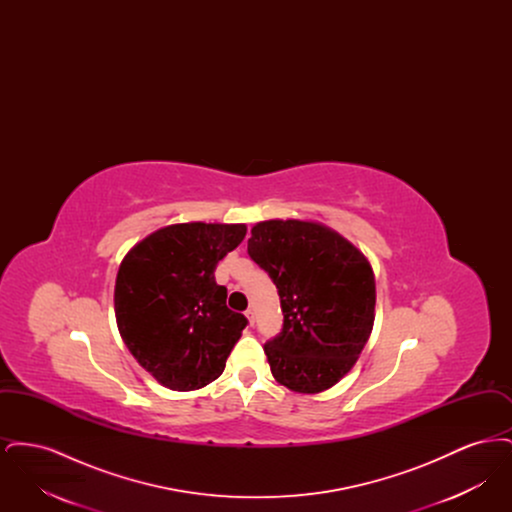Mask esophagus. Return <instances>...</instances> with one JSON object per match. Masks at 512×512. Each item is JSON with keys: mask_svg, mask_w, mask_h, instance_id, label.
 I'll return each mask as SVG.
<instances>
[{"mask_svg": "<svg viewBox=\"0 0 512 512\" xmlns=\"http://www.w3.org/2000/svg\"><path fill=\"white\" fill-rule=\"evenodd\" d=\"M245 317H247V320H249V324L253 326V322H255V311H253L251 307L245 311Z\"/></svg>", "mask_w": 512, "mask_h": 512, "instance_id": "1", "label": "esophagus"}]
</instances>
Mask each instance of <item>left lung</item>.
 <instances>
[{
    "label": "left lung",
    "instance_id": "1",
    "mask_svg": "<svg viewBox=\"0 0 512 512\" xmlns=\"http://www.w3.org/2000/svg\"><path fill=\"white\" fill-rule=\"evenodd\" d=\"M247 253L280 295L282 330L263 347L272 376L299 393L332 388L359 359L374 322L376 284L365 255L303 220L255 224Z\"/></svg>",
    "mask_w": 512,
    "mask_h": 512
}]
</instances>
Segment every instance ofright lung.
<instances>
[{
	"instance_id": "obj_1",
	"label": "right lung",
	"mask_w": 512,
	"mask_h": 512,
	"mask_svg": "<svg viewBox=\"0 0 512 512\" xmlns=\"http://www.w3.org/2000/svg\"><path fill=\"white\" fill-rule=\"evenodd\" d=\"M245 224H174L134 245L119 268L115 315L136 361L163 386L199 390L217 380L247 318L226 307L220 259Z\"/></svg>"
}]
</instances>
